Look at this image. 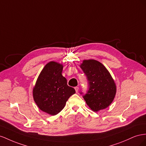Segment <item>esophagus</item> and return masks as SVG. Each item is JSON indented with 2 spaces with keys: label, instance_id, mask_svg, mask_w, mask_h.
Masks as SVG:
<instances>
[{
  "label": "esophagus",
  "instance_id": "obj_1",
  "mask_svg": "<svg viewBox=\"0 0 146 146\" xmlns=\"http://www.w3.org/2000/svg\"><path fill=\"white\" fill-rule=\"evenodd\" d=\"M74 89H75L76 92L77 93L78 92V90H79V87H74Z\"/></svg>",
  "mask_w": 146,
  "mask_h": 146
}]
</instances>
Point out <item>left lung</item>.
<instances>
[{
    "label": "left lung",
    "instance_id": "left-lung-1",
    "mask_svg": "<svg viewBox=\"0 0 146 146\" xmlns=\"http://www.w3.org/2000/svg\"><path fill=\"white\" fill-rule=\"evenodd\" d=\"M80 67L89 81V90L83 96L87 105L95 112L105 109L116 94V86L111 74L102 63L94 59L84 60Z\"/></svg>",
    "mask_w": 146,
    "mask_h": 146
}]
</instances>
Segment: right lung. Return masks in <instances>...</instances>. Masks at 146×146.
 Segmentation results:
<instances>
[{
    "mask_svg": "<svg viewBox=\"0 0 146 146\" xmlns=\"http://www.w3.org/2000/svg\"><path fill=\"white\" fill-rule=\"evenodd\" d=\"M63 65L51 61L46 65L33 89V97L40 109L54 115L64 109L68 99L75 93L62 76Z\"/></svg>",
    "mask_w": 146,
    "mask_h": 146,
    "instance_id": "right-lung-1",
    "label": "right lung"
}]
</instances>
